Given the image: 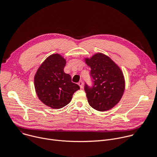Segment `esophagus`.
Listing matches in <instances>:
<instances>
[{
  "instance_id": "obj_1",
  "label": "esophagus",
  "mask_w": 157,
  "mask_h": 157,
  "mask_svg": "<svg viewBox=\"0 0 157 157\" xmlns=\"http://www.w3.org/2000/svg\"><path fill=\"white\" fill-rule=\"evenodd\" d=\"M78 85L79 86L80 88H82V86H83V82H82V81H79V82H78Z\"/></svg>"
}]
</instances>
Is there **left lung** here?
<instances>
[{
  "mask_svg": "<svg viewBox=\"0 0 157 157\" xmlns=\"http://www.w3.org/2000/svg\"><path fill=\"white\" fill-rule=\"evenodd\" d=\"M91 67L90 76L93 85H84L90 105L96 110L105 111L117 105L123 94L125 87L122 71L108 56L96 53L91 58H85Z\"/></svg>",
  "mask_w": 157,
  "mask_h": 157,
  "instance_id": "8db88e82",
  "label": "left lung"
}]
</instances>
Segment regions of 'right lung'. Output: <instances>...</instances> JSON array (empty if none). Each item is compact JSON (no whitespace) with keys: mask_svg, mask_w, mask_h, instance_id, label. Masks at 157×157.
<instances>
[{"mask_svg":"<svg viewBox=\"0 0 157 157\" xmlns=\"http://www.w3.org/2000/svg\"><path fill=\"white\" fill-rule=\"evenodd\" d=\"M66 59L59 54L49 56L41 64L34 76V86L40 100L52 109L69 103L75 92L80 88L64 72Z\"/></svg>","mask_w":157,"mask_h":157,"instance_id":"1","label":"right lung"}]
</instances>
